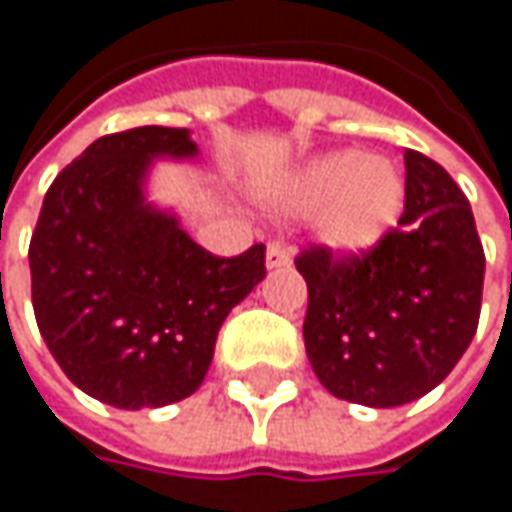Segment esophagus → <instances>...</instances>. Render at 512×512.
Returning a JSON list of instances; mask_svg holds the SVG:
<instances>
[{
    "label": "esophagus",
    "mask_w": 512,
    "mask_h": 512,
    "mask_svg": "<svg viewBox=\"0 0 512 512\" xmlns=\"http://www.w3.org/2000/svg\"><path fill=\"white\" fill-rule=\"evenodd\" d=\"M265 262H268L270 270L288 268V265H291V247L282 242H270L268 253H265Z\"/></svg>",
    "instance_id": "34e87169"
}]
</instances>
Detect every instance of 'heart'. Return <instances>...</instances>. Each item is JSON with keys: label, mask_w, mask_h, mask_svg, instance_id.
I'll list each match as a JSON object with an SVG mask.
<instances>
[{"label": "heart", "mask_w": 512, "mask_h": 512, "mask_svg": "<svg viewBox=\"0 0 512 512\" xmlns=\"http://www.w3.org/2000/svg\"><path fill=\"white\" fill-rule=\"evenodd\" d=\"M406 184L386 158L337 149L305 161L273 192L282 216H314L317 239L331 253L354 259L383 242L403 213Z\"/></svg>", "instance_id": "heart-1"}]
</instances>
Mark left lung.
<instances>
[{"instance_id":"obj_1","label":"left lung","mask_w":512,"mask_h":512,"mask_svg":"<svg viewBox=\"0 0 512 512\" xmlns=\"http://www.w3.org/2000/svg\"><path fill=\"white\" fill-rule=\"evenodd\" d=\"M400 227L345 259L325 244L296 256L308 285L305 351L340 400L392 409L432 392L473 343L484 247L461 187L406 149Z\"/></svg>"}]
</instances>
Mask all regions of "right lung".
I'll return each mask as SVG.
<instances>
[{
  "label": "right lung",
  "mask_w": 512,
  "mask_h": 512,
  "mask_svg": "<svg viewBox=\"0 0 512 512\" xmlns=\"http://www.w3.org/2000/svg\"><path fill=\"white\" fill-rule=\"evenodd\" d=\"M190 129L103 135L45 192L31 247L39 334L65 377L117 409L190 397L227 314L265 279V244L221 259L155 210L152 158H195Z\"/></svg>",
  "instance_id": "obj_1"
}]
</instances>
